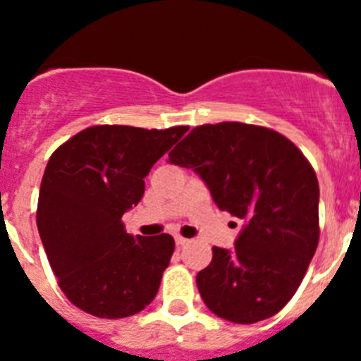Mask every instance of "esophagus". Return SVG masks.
I'll use <instances>...</instances> for the list:
<instances>
[{
	"label": "esophagus",
	"mask_w": 361,
	"mask_h": 361,
	"mask_svg": "<svg viewBox=\"0 0 361 361\" xmlns=\"http://www.w3.org/2000/svg\"><path fill=\"white\" fill-rule=\"evenodd\" d=\"M188 238H184V237H180V235H177V237H175V244L177 245H184V244H188Z\"/></svg>",
	"instance_id": "obj_1"
}]
</instances>
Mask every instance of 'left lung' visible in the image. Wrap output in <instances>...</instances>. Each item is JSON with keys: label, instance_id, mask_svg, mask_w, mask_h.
<instances>
[{"label": "left lung", "instance_id": "left-lung-1", "mask_svg": "<svg viewBox=\"0 0 361 361\" xmlns=\"http://www.w3.org/2000/svg\"><path fill=\"white\" fill-rule=\"evenodd\" d=\"M168 157L202 178L220 212L242 220L235 247H213L212 264L197 275L204 304L233 324L276 314L320 237L318 178L304 153L264 126L219 123L191 130Z\"/></svg>", "mask_w": 361, "mask_h": 361}]
</instances>
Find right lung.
Wrapping results in <instances>:
<instances>
[{
    "label": "right lung",
    "mask_w": 361,
    "mask_h": 361,
    "mask_svg": "<svg viewBox=\"0 0 361 361\" xmlns=\"http://www.w3.org/2000/svg\"><path fill=\"white\" fill-rule=\"evenodd\" d=\"M188 126H90L52 153L37 200V229L59 288L75 307L124 318L152 304L175 250L171 235L132 237L123 215L145 195L152 166Z\"/></svg>",
    "instance_id": "add662e5"
}]
</instances>
